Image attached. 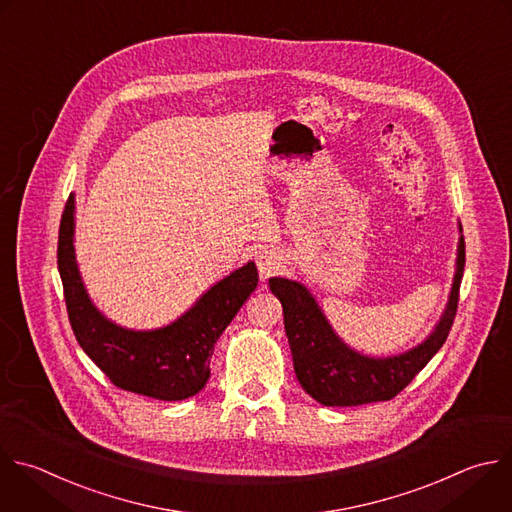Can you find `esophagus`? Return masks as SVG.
<instances>
[{
	"label": "esophagus",
	"mask_w": 512,
	"mask_h": 512,
	"mask_svg": "<svg viewBox=\"0 0 512 512\" xmlns=\"http://www.w3.org/2000/svg\"><path fill=\"white\" fill-rule=\"evenodd\" d=\"M281 267H283V257H281L279 251H275V249H261L257 253V269H259L263 279H267L269 275L277 273Z\"/></svg>",
	"instance_id": "1"
}]
</instances>
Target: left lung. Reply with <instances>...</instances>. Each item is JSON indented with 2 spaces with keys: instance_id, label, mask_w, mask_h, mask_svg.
<instances>
[{
  "instance_id": "1",
  "label": "left lung",
  "mask_w": 512,
  "mask_h": 512,
  "mask_svg": "<svg viewBox=\"0 0 512 512\" xmlns=\"http://www.w3.org/2000/svg\"><path fill=\"white\" fill-rule=\"evenodd\" d=\"M464 259V237L460 235L456 273L440 321L422 344L390 358H370L346 346L305 285L271 277L269 287L283 305L285 333L301 388L323 406L342 408L398 396L446 342L458 309Z\"/></svg>"
}]
</instances>
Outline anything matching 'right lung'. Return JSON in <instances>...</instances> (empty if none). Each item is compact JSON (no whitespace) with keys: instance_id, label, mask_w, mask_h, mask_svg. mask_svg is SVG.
<instances>
[{"instance_id":"add662e5","label":"right lung","mask_w":512,"mask_h":512,"mask_svg":"<svg viewBox=\"0 0 512 512\" xmlns=\"http://www.w3.org/2000/svg\"><path fill=\"white\" fill-rule=\"evenodd\" d=\"M58 269L70 325L80 348L126 392L177 402L199 394L211 376V356L225 327L255 291L253 261L239 267L170 325L134 331L106 319L90 301L74 253V195L68 197L58 235Z\"/></svg>"}]
</instances>
